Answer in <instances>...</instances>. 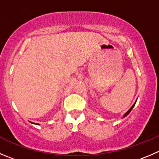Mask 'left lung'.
I'll use <instances>...</instances> for the list:
<instances>
[{
    "mask_svg": "<svg viewBox=\"0 0 159 159\" xmlns=\"http://www.w3.org/2000/svg\"><path fill=\"white\" fill-rule=\"evenodd\" d=\"M135 103H136V102H134V105H133V106H132V107H131V108H130V109H129V110H128V111H127V112H126V113H125V114H124V117H126V116H127V115H128V114H129V113H130V112H131L132 109H133V108H134V106Z\"/></svg>",
    "mask_w": 159,
    "mask_h": 159,
    "instance_id": "left-lung-1",
    "label": "left lung"
}]
</instances>
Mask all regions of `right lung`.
<instances>
[{
	"label": "right lung",
	"instance_id": "right-lung-1",
	"mask_svg": "<svg viewBox=\"0 0 159 159\" xmlns=\"http://www.w3.org/2000/svg\"><path fill=\"white\" fill-rule=\"evenodd\" d=\"M32 124H33V123H32Z\"/></svg>",
	"mask_w": 159,
	"mask_h": 159
}]
</instances>
